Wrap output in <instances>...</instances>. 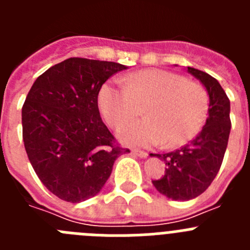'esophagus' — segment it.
<instances>
[{
	"instance_id": "1",
	"label": "esophagus",
	"mask_w": 250,
	"mask_h": 250,
	"mask_svg": "<svg viewBox=\"0 0 250 250\" xmlns=\"http://www.w3.org/2000/svg\"><path fill=\"white\" fill-rule=\"evenodd\" d=\"M132 154L136 156H139V158H143V159L147 158V155H149L146 151H141V150H132Z\"/></svg>"
}]
</instances>
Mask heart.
<instances>
[{
	"label": "heart",
	"mask_w": 250,
	"mask_h": 250,
	"mask_svg": "<svg viewBox=\"0 0 250 250\" xmlns=\"http://www.w3.org/2000/svg\"><path fill=\"white\" fill-rule=\"evenodd\" d=\"M125 86L106 81L99 90L101 115L112 129H119L121 143L150 146L160 143L171 149L187 144L202 130L209 114V96L202 85L182 75L160 68H146L124 77Z\"/></svg>",
	"instance_id": "b5f03b06"
}]
</instances>
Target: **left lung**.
<instances>
[{"mask_svg": "<svg viewBox=\"0 0 250 250\" xmlns=\"http://www.w3.org/2000/svg\"><path fill=\"white\" fill-rule=\"evenodd\" d=\"M188 72L203 83L209 95V114L202 131L185 146L167 152L150 154L167 165L161 179L152 185L169 199L187 202L204 193L222 167L230 134V101L216 79L198 68Z\"/></svg>", "mask_w": 250, "mask_h": 250, "instance_id": "obj_1", "label": "left lung"}]
</instances>
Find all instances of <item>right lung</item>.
<instances>
[{"label": "right lung", "mask_w": 250, "mask_h": 250, "mask_svg": "<svg viewBox=\"0 0 250 250\" xmlns=\"http://www.w3.org/2000/svg\"><path fill=\"white\" fill-rule=\"evenodd\" d=\"M126 66L71 57L36 79L22 106V138L35 173L60 199L80 203L105 185L115 160L130 152L115 145L103 123L98 95Z\"/></svg>", "instance_id": "obj_1"}]
</instances>
